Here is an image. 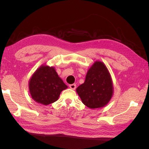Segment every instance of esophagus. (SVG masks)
<instances>
[{
    "label": "esophagus",
    "mask_w": 149,
    "mask_h": 149,
    "mask_svg": "<svg viewBox=\"0 0 149 149\" xmlns=\"http://www.w3.org/2000/svg\"><path fill=\"white\" fill-rule=\"evenodd\" d=\"M70 88L71 89H73L74 90L76 88V85L75 84H71L70 85Z\"/></svg>",
    "instance_id": "esophagus-1"
}]
</instances>
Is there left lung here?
<instances>
[{
	"label": "left lung",
	"mask_w": 149,
	"mask_h": 149,
	"mask_svg": "<svg viewBox=\"0 0 149 149\" xmlns=\"http://www.w3.org/2000/svg\"><path fill=\"white\" fill-rule=\"evenodd\" d=\"M85 106L96 109L105 106L113 94L111 74L102 62L97 61L89 69L85 81L76 89Z\"/></svg>",
	"instance_id": "obj_1"
}]
</instances>
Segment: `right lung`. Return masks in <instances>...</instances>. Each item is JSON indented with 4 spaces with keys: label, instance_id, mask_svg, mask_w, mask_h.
<instances>
[{
    "label": "right lung",
    "instance_id": "obj_1",
    "mask_svg": "<svg viewBox=\"0 0 149 149\" xmlns=\"http://www.w3.org/2000/svg\"><path fill=\"white\" fill-rule=\"evenodd\" d=\"M67 88L55 68L47 65L39 67L29 81L31 97L43 105H48L57 101L61 92Z\"/></svg>",
    "mask_w": 149,
    "mask_h": 149
}]
</instances>
